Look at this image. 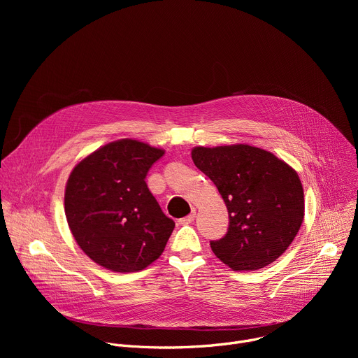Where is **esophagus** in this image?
<instances>
[{"instance_id": "esophagus-1", "label": "esophagus", "mask_w": 358, "mask_h": 358, "mask_svg": "<svg viewBox=\"0 0 358 358\" xmlns=\"http://www.w3.org/2000/svg\"><path fill=\"white\" fill-rule=\"evenodd\" d=\"M195 210L192 208V211H191V214L189 215H187V217H184V218H181V220H178V222L181 224V225H188V224H191L192 221H194V218H195Z\"/></svg>"}]
</instances>
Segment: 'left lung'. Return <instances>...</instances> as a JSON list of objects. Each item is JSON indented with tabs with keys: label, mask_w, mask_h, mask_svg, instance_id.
<instances>
[{
	"label": "left lung",
	"mask_w": 358,
	"mask_h": 358,
	"mask_svg": "<svg viewBox=\"0 0 358 358\" xmlns=\"http://www.w3.org/2000/svg\"><path fill=\"white\" fill-rule=\"evenodd\" d=\"M191 157L228 208L227 234L211 241L215 257L234 271H258L275 262L303 222L297 173L272 152L248 144L195 147Z\"/></svg>",
	"instance_id": "8db88e82"
}]
</instances>
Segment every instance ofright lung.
I'll list each match as a JSON object with an SVG mask.
<instances>
[{"label": "right lung", "instance_id": "right-lung-1", "mask_svg": "<svg viewBox=\"0 0 358 358\" xmlns=\"http://www.w3.org/2000/svg\"><path fill=\"white\" fill-rule=\"evenodd\" d=\"M164 151L123 138L83 159L65 189L68 225L97 265L127 273L160 258L176 227L150 192L145 177Z\"/></svg>", "mask_w": 358, "mask_h": 358}]
</instances>
